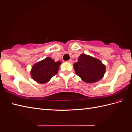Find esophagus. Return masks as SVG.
I'll use <instances>...</instances> for the list:
<instances>
[{"mask_svg": "<svg viewBox=\"0 0 132 132\" xmlns=\"http://www.w3.org/2000/svg\"><path fill=\"white\" fill-rule=\"evenodd\" d=\"M67 62H68V63H72V59H70V60L67 61Z\"/></svg>", "mask_w": 132, "mask_h": 132, "instance_id": "1", "label": "esophagus"}]
</instances>
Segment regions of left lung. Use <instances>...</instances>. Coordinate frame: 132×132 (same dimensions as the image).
<instances>
[{
  "label": "left lung",
  "mask_w": 132,
  "mask_h": 132,
  "mask_svg": "<svg viewBox=\"0 0 132 132\" xmlns=\"http://www.w3.org/2000/svg\"><path fill=\"white\" fill-rule=\"evenodd\" d=\"M73 67L76 73L87 83L100 80L106 71V67L100 60L85 54L80 55L78 62L75 63Z\"/></svg>",
  "instance_id": "1"
}]
</instances>
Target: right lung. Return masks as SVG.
<instances>
[{
	"instance_id": "add662e5",
	"label": "right lung",
	"mask_w": 132,
	"mask_h": 132,
	"mask_svg": "<svg viewBox=\"0 0 132 132\" xmlns=\"http://www.w3.org/2000/svg\"><path fill=\"white\" fill-rule=\"evenodd\" d=\"M61 62H55L50 57L37 63L32 67L31 77L34 80L39 84H45L56 75L59 68Z\"/></svg>"
}]
</instances>
